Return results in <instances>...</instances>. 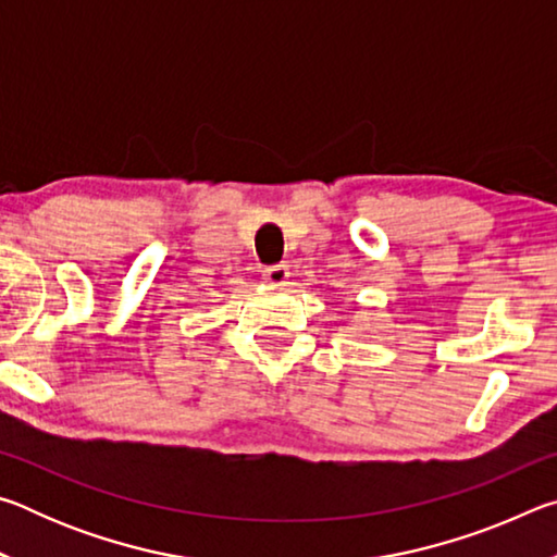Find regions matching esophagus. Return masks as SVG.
<instances>
[{
  "mask_svg": "<svg viewBox=\"0 0 557 557\" xmlns=\"http://www.w3.org/2000/svg\"><path fill=\"white\" fill-rule=\"evenodd\" d=\"M262 277H265L270 285L282 287L289 277V270H287V265H268L265 270H262Z\"/></svg>",
  "mask_w": 557,
  "mask_h": 557,
  "instance_id": "34e87169",
  "label": "esophagus"
}]
</instances>
